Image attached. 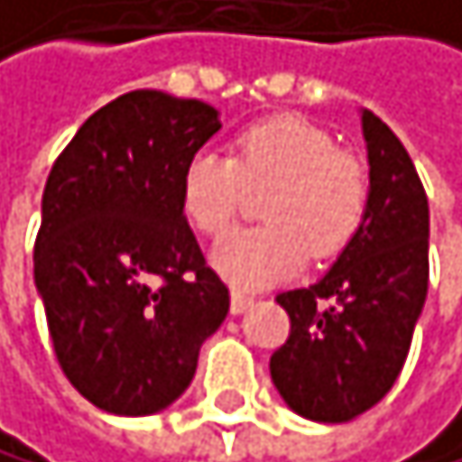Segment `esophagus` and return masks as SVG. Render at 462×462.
I'll return each mask as SVG.
<instances>
[{"label":"esophagus","instance_id":"esophagus-1","mask_svg":"<svg viewBox=\"0 0 462 462\" xmlns=\"http://www.w3.org/2000/svg\"><path fill=\"white\" fill-rule=\"evenodd\" d=\"M254 305V296L245 291H231V313H245Z\"/></svg>","mask_w":462,"mask_h":462}]
</instances>
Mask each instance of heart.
I'll list each match as a JSON object with an SVG mask.
<instances>
[{
  "mask_svg": "<svg viewBox=\"0 0 462 462\" xmlns=\"http://www.w3.org/2000/svg\"><path fill=\"white\" fill-rule=\"evenodd\" d=\"M248 189L262 191L268 223L236 228L211 251L214 271L234 288H265L288 279L313 256H333L364 223L370 180L358 157L336 149L328 132L301 118L248 126L234 157L203 149L180 174V208L206 234H223Z\"/></svg>",
  "mask_w": 462,
  "mask_h": 462,
  "instance_id": "heart-1",
  "label": "heart"
}]
</instances>
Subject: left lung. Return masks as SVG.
<instances>
[{
    "label": "left lung",
    "instance_id": "left-lung-1",
    "mask_svg": "<svg viewBox=\"0 0 462 462\" xmlns=\"http://www.w3.org/2000/svg\"><path fill=\"white\" fill-rule=\"evenodd\" d=\"M361 132V228L321 279L276 296L291 336L271 356V378L296 415L319 423H347L393 390L429 288V203L412 157L370 109Z\"/></svg>",
    "mask_w": 462,
    "mask_h": 462
}]
</instances>
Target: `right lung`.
<instances>
[{
    "label": "right lung",
    "mask_w": 462,
    "mask_h": 462,
    "mask_svg": "<svg viewBox=\"0 0 462 462\" xmlns=\"http://www.w3.org/2000/svg\"><path fill=\"white\" fill-rule=\"evenodd\" d=\"M219 112L134 89L81 124L52 166L33 251L56 358L98 410H166L228 316V288L180 208V174Z\"/></svg>",
    "instance_id": "add662e5"
}]
</instances>
